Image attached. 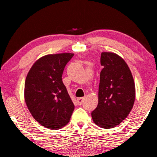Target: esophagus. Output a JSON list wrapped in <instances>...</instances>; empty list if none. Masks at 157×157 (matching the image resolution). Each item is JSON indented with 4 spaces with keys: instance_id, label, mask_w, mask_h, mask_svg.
<instances>
[{
    "instance_id": "esophagus-1",
    "label": "esophagus",
    "mask_w": 157,
    "mask_h": 157,
    "mask_svg": "<svg viewBox=\"0 0 157 157\" xmlns=\"http://www.w3.org/2000/svg\"><path fill=\"white\" fill-rule=\"evenodd\" d=\"M83 100H84V98H83V97L78 98H77V103H78V105H81L83 104Z\"/></svg>"
}]
</instances>
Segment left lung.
Masks as SVG:
<instances>
[{
    "label": "left lung",
    "instance_id": "obj_1",
    "mask_svg": "<svg viewBox=\"0 0 157 157\" xmlns=\"http://www.w3.org/2000/svg\"><path fill=\"white\" fill-rule=\"evenodd\" d=\"M98 87V104L91 112L96 125L111 128L119 125L132 110L135 100L134 78L127 64L119 56L103 52Z\"/></svg>",
    "mask_w": 157,
    "mask_h": 157
}]
</instances>
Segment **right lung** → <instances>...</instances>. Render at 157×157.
<instances>
[{
    "mask_svg": "<svg viewBox=\"0 0 157 157\" xmlns=\"http://www.w3.org/2000/svg\"><path fill=\"white\" fill-rule=\"evenodd\" d=\"M73 53L46 55L33 64L25 81L27 107L40 124L59 129L70 121L74 105L62 81L64 68Z\"/></svg>",
    "mask_w": 157,
    "mask_h": 157,
    "instance_id": "1",
    "label": "right lung"
}]
</instances>
